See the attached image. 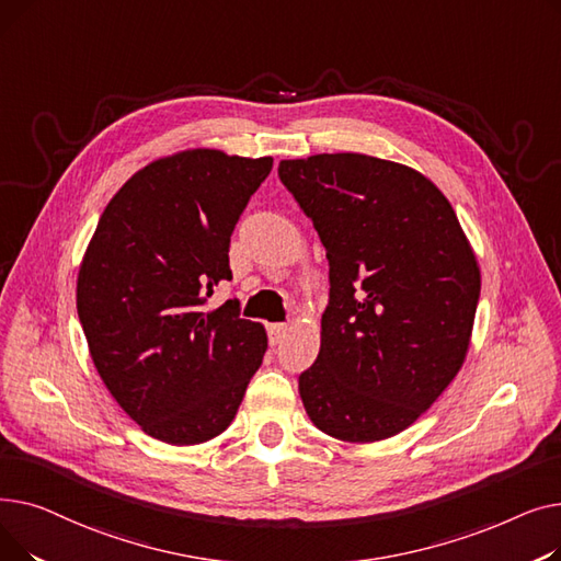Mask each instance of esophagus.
I'll use <instances>...</instances> for the list:
<instances>
[{
    "label": "esophagus",
    "instance_id": "esophagus-1",
    "mask_svg": "<svg viewBox=\"0 0 561 561\" xmlns=\"http://www.w3.org/2000/svg\"><path fill=\"white\" fill-rule=\"evenodd\" d=\"M286 325L284 322H273V325H268V341H271V345H277V343H282V339L286 336Z\"/></svg>",
    "mask_w": 561,
    "mask_h": 561
}]
</instances>
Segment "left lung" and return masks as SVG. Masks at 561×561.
Here are the masks:
<instances>
[{
    "label": "left lung",
    "instance_id": "8db88e82",
    "mask_svg": "<svg viewBox=\"0 0 561 561\" xmlns=\"http://www.w3.org/2000/svg\"><path fill=\"white\" fill-rule=\"evenodd\" d=\"M330 261L320 352L300 375L311 423L373 444L416 423L459 373L480 265L448 197L419 170L366 154L279 163Z\"/></svg>",
    "mask_w": 561,
    "mask_h": 561
}]
</instances>
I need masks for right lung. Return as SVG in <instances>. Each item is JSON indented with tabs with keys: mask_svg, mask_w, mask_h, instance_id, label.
Here are the masks:
<instances>
[{
	"mask_svg": "<svg viewBox=\"0 0 561 561\" xmlns=\"http://www.w3.org/2000/svg\"><path fill=\"white\" fill-rule=\"evenodd\" d=\"M273 159L186 150L140 168L85 248L77 311L93 364L125 414L170 446L222 434L268 347L239 302L206 309L231 279L229 239Z\"/></svg>",
	"mask_w": 561,
	"mask_h": 561,
	"instance_id": "1",
	"label": "right lung"
}]
</instances>
